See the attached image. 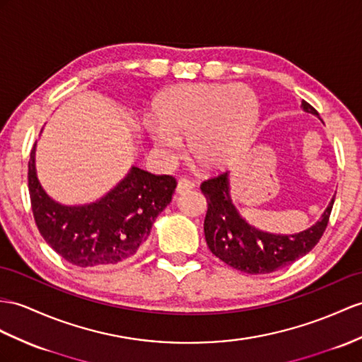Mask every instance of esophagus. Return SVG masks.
<instances>
[{"label": "esophagus", "mask_w": 362, "mask_h": 362, "mask_svg": "<svg viewBox=\"0 0 362 362\" xmlns=\"http://www.w3.org/2000/svg\"><path fill=\"white\" fill-rule=\"evenodd\" d=\"M195 187V182L187 180V178H180L178 184H176V193H184V192H189Z\"/></svg>", "instance_id": "esophagus-1"}]
</instances>
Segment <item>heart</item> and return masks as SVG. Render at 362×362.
Instances as JSON below:
<instances>
[{"mask_svg":"<svg viewBox=\"0 0 362 362\" xmlns=\"http://www.w3.org/2000/svg\"><path fill=\"white\" fill-rule=\"evenodd\" d=\"M147 134L153 151L170 161L181 139L190 160L204 170L230 163L247 144L258 118L257 95L243 84H184L155 104Z\"/></svg>","mask_w":362,"mask_h":362,"instance_id":"b5f03b06","label":"heart"}]
</instances>
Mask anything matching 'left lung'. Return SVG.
<instances>
[{"label":"left lung","mask_w":362,"mask_h":362,"mask_svg":"<svg viewBox=\"0 0 362 362\" xmlns=\"http://www.w3.org/2000/svg\"><path fill=\"white\" fill-rule=\"evenodd\" d=\"M304 112L318 115L303 101ZM207 199L204 235L210 252L227 266L250 275H264L283 269L310 252L327 227L334 198L312 227L293 235L262 232L250 226L236 210L230 198L228 173L218 175L201 184Z\"/></svg>","instance_id":"left-lung-1"}]
</instances>
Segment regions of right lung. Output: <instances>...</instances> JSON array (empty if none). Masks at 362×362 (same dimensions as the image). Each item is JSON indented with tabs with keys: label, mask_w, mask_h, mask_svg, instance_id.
<instances>
[{
	"label": "right lung",
	"mask_w": 362,
	"mask_h": 362,
	"mask_svg": "<svg viewBox=\"0 0 362 362\" xmlns=\"http://www.w3.org/2000/svg\"><path fill=\"white\" fill-rule=\"evenodd\" d=\"M29 160V193L38 230L59 257L78 267H104L127 261L151 235L156 216L170 204L176 181L132 165L104 197L89 204L66 206L42 189Z\"/></svg>",
	"instance_id": "right-lung-1"
}]
</instances>
